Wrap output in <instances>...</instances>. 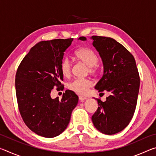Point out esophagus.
<instances>
[{
    "mask_svg": "<svg viewBox=\"0 0 156 156\" xmlns=\"http://www.w3.org/2000/svg\"><path fill=\"white\" fill-rule=\"evenodd\" d=\"M87 99L86 97H84V96H79V100H81V101H84V100Z\"/></svg>",
    "mask_w": 156,
    "mask_h": 156,
    "instance_id": "1",
    "label": "esophagus"
}]
</instances>
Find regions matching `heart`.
Returning a JSON list of instances; mask_svg holds the SVG:
<instances>
[{"mask_svg": "<svg viewBox=\"0 0 156 156\" xmlns=\"http://www.w3.org/2000/svg\"><path fill=\"white\" fill-rule=\"evenodd\" d=\"M75 55L78 60L88 65V72L91 73H96L98 70V62L99 57L93 50L83 47L76 50ZM72 62L68 57L62 58L60 62V71L63 76L69 77L72 72ZM92 86V82L89 78H77L68 84V88L75 93L80 95H85L87 93L89 88Z\"/></svg>", "mask_w": 156, "mask_h": 156, "instance_id": "obj_1", "label": "heart"}]
</instances>
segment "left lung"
Listing matches in <instances>:
<instances>
[{
	"label": "left lung",
	"mask_w": 156,
	"mask_h": 156,
	"mask_svg": "<svg viewBox=\"0 0 156 156\" xmlns=\"http://www.w3.org/2000/svg\"><path fill=\"white\" fill-rule=\"evenodd\" d=\"M93 45L102 58L104 73L95 89L107 91L106 101L96 98L98 108L91 119L98 130L107 135L122 131L133 118L140 88V76L133 55L112 38L92 36ZM80 40L86 41L81 36Z\"/></svg>",
	"instance_id": "left-lung-1"
}]
</instances>
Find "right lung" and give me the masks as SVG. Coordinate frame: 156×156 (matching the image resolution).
Returning <instances> with one entry per match:
<instances>
[{
	"label": "right lung",
	"instance_id": "obj_1",
	"mask_svg": "<svg viewBox=\"0 0 156 156\" xmlns=\"http://www.w3.org/2000/svg\"><path fill=\"white\" fill-rule=\"evenodd\" d=\"M73 38L41 41L30 49L18 66L15 86L18 109L30 130L44 138H54L67 128L78 96L71 90L61 100L50 96L54 87L63 89L59 65Z\"/></svg>",
	"mask_w": 156,
	"mask_h": 156
}]
</instances>
